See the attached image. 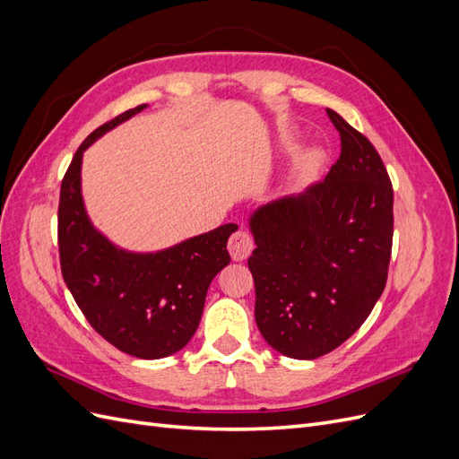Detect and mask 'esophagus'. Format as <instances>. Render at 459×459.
<instances>
[{
    "mask_svg": "<svg viewBox=\"0 0 459 459\" xmlns=\"http://www.w3.org/2000/svg\"><path fill=\"white\" fill-rule=\"evenodd\" d=\"M255 248V241H253V235L248 231H235L231 238H230V243H228V251L231 255L233 260H245L248 258V255L253 253Z\"/></svg>",
    "mask_w": 459,
    "mask_h": 459,
    "instance_id": "1",
    "label": "esophagus"
}]
</instances>
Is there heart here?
Returning a JSON list of instances; mask_svg holds the SVG:
<instances>
[{"mask_svg": "<svg viewBox=\"0 0 459 459\" xmlns=\"http://www.w3.org/2000/svg\"><path fill=\"white\" fill-rule=\"evenodd\" d=\"M317 162H319V152H317V151H310L308 155L302 159L300 169H302V170H312Z\"/></svg>", "mask_w": 459, "mask_h": 459, "instance_id": "obj_1", "label": "heart"}]
</instances>
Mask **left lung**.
<instances>
[{"label":"left lung","mask_w":459,"mask_h":459,"mask_svg":"<svg viewBox=\"0 0 459 459\" xmlns=\"http://www.w3.org/2000/svg\"><path fill=\"white\" fill-rule=\"evenodd\" d=\"M341 157L324 182L248 218L256 325L295 359L335 351L379 300L393 248V186L366 135L327 108Z\"/></svg>","instance_id":"left-lung-1"}]
</instances>
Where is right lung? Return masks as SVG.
I'll return each instance as SVG.
<instances>
[{"label": "right lung", "mask_w": 459, "mask_h": 459, "mask_svg": "<svg viewBox=\"0 0 459 459\" xmlns=\"http://www.w3.org/2000/svg\"><path fill=\"white\" fill-rule=\"evenodd\" d=\"M126 110L91 132L61 184L59 256L63 280L90 325L118 351L159 359L182 351L199 327L208 285L230 264L224 224L157 253H132L95 230L82 199V157L103 134L142 113Z\"/></svg>", "instance_id": "obj_1"}]
</instances>
